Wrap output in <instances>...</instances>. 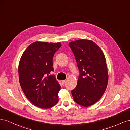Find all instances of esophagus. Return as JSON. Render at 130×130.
<instances>
[{
  "instance_id": "1",
  "label": "esophagus",
  "mask_w": 130,
  "mask_h": 130,
  "mask_svg": "<svg viewBox=\"0 0 130 130\" xmlns=\"http://www.w3.org/2000/svg\"><path fill=\"white\" fill-rule=\"evenodd\" d=\"M61 82H62V85H64V84L66 83V80H63V81H61Z\"/></svg>"
}]
</instances>
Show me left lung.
Returning <instances> with one entry per match:
<instances>
[{
	"label": "left lung",
	"instance_id": "left-lung-1",
	"mask_svg": "<svg viewBox=\"0 0 130 130\" xmlns=\"http://www.w3.org/2000/svg\"><path fill=\"white\" fill-rule=\"evenodd\" d=\"M80 72L75 88L72 90L73 99L84 107L91 106L103 95L107 88L108 74L103 51L96 43L88 40L70 42Z\"/></svg>",
	"mask_w": 130,
	"mask_h": 130
}]
</instances>
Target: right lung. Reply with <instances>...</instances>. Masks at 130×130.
Instances as JSON below:
<instances>
[{
  "label": "right lung",
  "instance_id": "right-lung-1",
  "mask_svg": "<svg viewBox=\"0 0 130 130\" xmlns=\"http://www.w3.org/2000/svg\"><path fill=\"white\" fill-rule=\"evenodd\" d=\"M61 43L35 42L23 53L18 66L19 81L25 95L38 107L49 108L58 101L61 86L54 75L53 58Z\"/></svg>",
  "mask_w": 130,
  "mask_h": 130
}]
</instances>
